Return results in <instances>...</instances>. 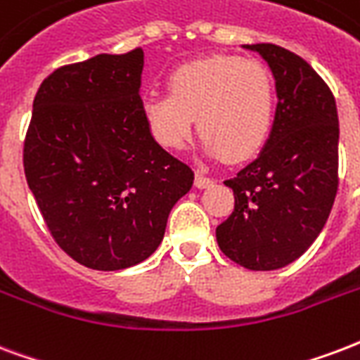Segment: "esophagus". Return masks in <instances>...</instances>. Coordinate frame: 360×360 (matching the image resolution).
Segmentation results:
<instances>
[{
  "instance_id": "obj_1",
  "label": "esophagus",
  "mask_w": 360,
  "mask_h": 360,
  "mask_svg": "<svg viewBox=\"0 0 360 360\" xmlns=\"http://www.w3.org/2000/svg\"><path fill=\"white\" fill-rule=\"evenodd\" d=\"M212 182H214L212 178L205 176V174H201V172H197L195 174V186L199 188V190H202V188H209Z\"/></svg>"
}]
</instances>
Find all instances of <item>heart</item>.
<instances>
[{
    "label": "heart",
    "mask_w": 360,
    "mask_h": 360,
    "mask_svg": "<svg viewBox=\"0 0 360 360\" xmlns=\"http://www.w3.org/2000/svg\"><path fill=\"white\" fill-rule=\"evenodd\" d=\"M142 112L151 134L182 150L193 132L210 158L245 161L266 146L275 121V85L262 62L216 55L184 64L169 77V94H150Z\"/></svg>",
    "instance_id": "1"
}]
</instances>
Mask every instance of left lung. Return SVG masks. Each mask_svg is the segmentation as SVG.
Returning a JSON list of instances; mask_svg holds the SVG:
<instances>
[{
  "label": "left lung",
  "instance_id": "8db88e82",
  "mask_svg": "<svg viewBox=\"0 0 360 360\" xmlns=\"http://www.w3.org/2000/svg\"><path fill=\"white\" fill-rule=\"evenodd\" d=\"M243 47L267 62L279 102L260 155L224 182L235 209L216 228V241L235 264L271 271L298 260L328 220L340 125L334 94L302 56L273 43Z\"/></svg>",
  "mask_w": 360,
  "mask_h": 360
}]
</instances>
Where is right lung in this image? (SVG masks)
<instances>
[{"label": "right lung", "instance_id": "right-lung-1", "mask_svg": "<svg viewBox=\"0 0 360 360\" xmlns=\"http://www.w3.org/2000/svg\"><path fill=\"white\" fill-rule=\"evenodd\" d=\"M144 51L55 70L34 98L24 174L56 245L115 271L158 250L193 170L151 136L142 112Z\"/></svg>", "mask_w": 360, "mask_h": 360}]
</instances>
